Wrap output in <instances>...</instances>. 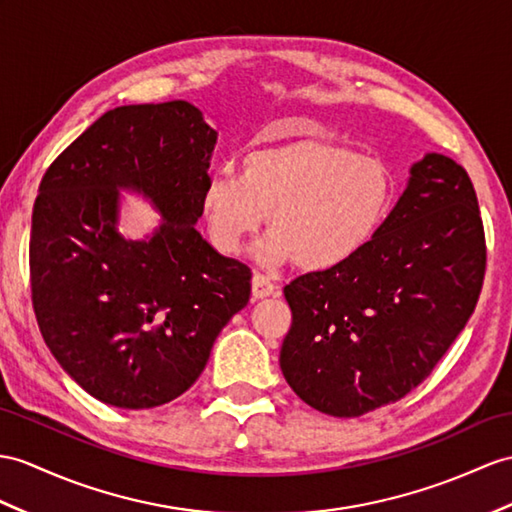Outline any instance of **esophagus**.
<instances>
[{
    "label": "esophagus",
    "instance_id": "obj_1",
    "mask_svg": "<svg viewBox=\"0 0 512 512\" xmlns=\"http://www.w3.org/2000/svg\"><path fill=\"white\" fill-rule=\"evenodd\" d=\"M252 295L254 299H263L269 295H280V286L265 273H254L252 278Z\"/></svg>",
    "mask_w": 512,
    "mask_h": 512
}]
</instances>
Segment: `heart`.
I'll use <instances>...</instances> for the list:
<instances>
[{"label":"heart","instance_id":"heart-1","mask_svg":"<svg viewBox=\"0 0 512 512\" xmlns=\"http://www.w3.org/2000/svg\"><path fill=\"white\" fill-rule=\"evenodd\" d=\"M393 202L391 173L378 158L326 139H297L249 149L241 173L215 169L199 193L208 239L239 254L269 213L267 265L295 260L326 271L352 260L380 230Z\"/></svg>","mask_w":512,"mask_h":512}]
</instances>
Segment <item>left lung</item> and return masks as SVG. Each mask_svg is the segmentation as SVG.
<instances>
[{
  "label": "left lung",
  "instance_id": "1",
  "mask_svg": "<svg viewBox=\"0 0 512 512\" xmlns=\"http://www.w3.org/2000/svg\"><path fill=\"white\" fill-rule=\"evenodd\" d=\"M484 269V228L467 171L426 154L352 260L284 286L293 313L280 350L286 382L332 417L402 400L467 326Z\"/></svg>",
  "mask_w": 512,
  "mask_h": 512
}]
</instances>
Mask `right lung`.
<instances>
[{
    "label": "right lung",
    "mask_w": 512,
    "mask_h": 512,
    "mask_svg": "<svg viewBox=\"0 0 512 512\" xmlns=\"http://www.w3.org/2000/svg\"><path fill=\"white\" fill-rule=\"evenodd\" d=\"M215 143L184 99L119 106L45 171L30 232L34 315L60 367L99 402L176 400L249 302L252 271L195 230ZM119 188L163 215L152 240L118 234Z\"/></svg>",
    "instance_id": "add662e5"
}]
</instances>
